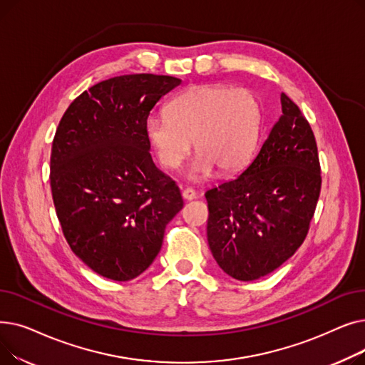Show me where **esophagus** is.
Returning <instances> with one entry per match:
<instances>
[{
  "label": "esophagus",
  "instance_id": "34e87169",
  "mask_svg": "<svg viewBox=\"0 0 365 365\" xmlns=\"http://www.w3.org/2000/svg\"><path fill=\"white\" fill-rule=\"evenodd\" d=\"M182 197H183L186 201H192V200H195V198H197V192H195L194 189L186 187V189H183V190H182Z\"/></svg>",
  "mask_w": 365,
  "mask_h": 365
}]
</instances>
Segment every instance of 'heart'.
<instances>
[{
  "label": "heart",
  "instance_id": "b5f03b06",
  "mask_svg": "<svg viewBox=\"0 0 365 365\" xmlns=\"http://www.w3.org/2000/svg\"><path fill=\"white\" fill-rule=\"evenodd\" d=\"M262 125L263 108L253 91L204 84L176 96L167 115H149L145 131L160 164L168 170L180 165L192 140L197 153L185 176L200 182L216 168L229 175L250 163Z\"/></svg>",
  "mask_w": 365,
  "mask_h": 365
}]
</instances>
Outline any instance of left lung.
Masks as SVG:
<instances>
[{"label":"left lung","mask_w":365,"mask_h":365,"mask_svg":"<svg viewBox=\"0 0 365 365\" xmlns=\"http://www.w3.org/2000/svg\"><path fill=\"white\" fill-rule=\"evenodd\" d=\"M281 109L253 161L205 192L210 250L222 271L240 281L274 272L297 252L319 198L314 131L284 93Z\"/></svg>","instance_id":"obj_1"}]
</instances>
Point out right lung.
<instances>
[{"mask_svg":"<svg viewBox=\"0 0 365 365\" xmlns=\"http://www.w3.org/2000/svg\"><path fill=\"white\" fill-rule=\"evenodd\" d=\"M180 83L168 75L113 76L80 94L56 130V213L72 252L105 278L143 274L183 207L178 185L153 164L145 131L153 106Z\"/></svg>","mask_w":365,"mask_h":365,"instance_id":"1","label":"right lung"}]
</instances>
